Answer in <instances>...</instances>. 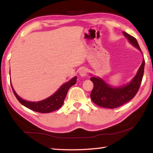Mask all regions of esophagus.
Instances as JSON below:
<instances>
[{
	"label": "esophagus",
	"instance_id": "esophagus-1",
	"mask_svg": "<svg viewBox=\"0 0 153 153\" xmlns=\"http://www.w3.org/2000/svg\"><path fill=\"white\" fill-rule=\"evenodd\" d=\"M88 73V70L86 68H82L79 70V76H82V77H85L87 75Z\"/></svg>",
	"mask_w": 153,
	"mask_h": 153
}]
</instances>
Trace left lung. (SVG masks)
Returning <instances> with one entry per match:
<instances>
[{"label": "left lung", "instance_id": "8db88e82", "mask_svg": "<svg viewBox=\"0 0 153 153\" xmlns=\"http://www.w3.org/2000/svg\"><path fill=\"white\" fill-rule=\"evenodd\" d=\"M123 35L131 45L141 51L138 42L133 36L123 32ZM144 59L135 77L131 81L123 86L113 88L107 84L98 77H92L94 88L91 92L90 98L96 105L101 107L115 108L128 102L135 97L140 86L144 70Z\"/></svg>", "mask_w": 153, "mask_h": 153}]
</instances>
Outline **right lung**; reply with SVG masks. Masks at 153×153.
<instances>
[{"label":"right lung","instance_id":"add662e5","mask_svg":"<svg viewBox=\"0 0 153 153\" xmlns=\"http://www.w3.org/2000/svg\"><path fill=\"white\" fill-rule=\"evenodd\" d=\"M77 77H74L69 82L65 83L62 85L60 88L56 91L55 94H53L50 97H48L43 100L38 102H30L24 100L23 98L19 97L17 94L13 90L11 85V88L13 89L15 97L19 100L21 104L25 106L30 109L36 112H39L42 113H47L53 112L54 111L59 109L62 105H63V102L65 98L66 97L67 93L68 92V90L76 83Z\"/></svg>","mask_w":153,"mask_h":153}]
</instances>
